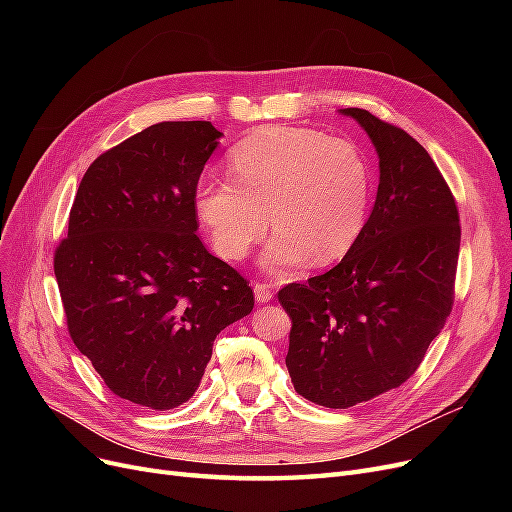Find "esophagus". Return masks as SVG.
Returning <instances> with one entry per match:
<instances>
[{
  "instance_id": "esophagus-1",
  "label": "esophagus",
  "mask_w": 512,
  "mask_h": 512,
  "mask_svg": "<svg viewBox=\"0 0 512 512\" xmlns=\"http://www.w3.org/2000/svg\"><path fill=\"white\" fill-rule=\"evenodd\" d=\"M254 297H256L258 303H269L273 299V286L256 282L254 284Z\"/></svg>"
}]
</instances>
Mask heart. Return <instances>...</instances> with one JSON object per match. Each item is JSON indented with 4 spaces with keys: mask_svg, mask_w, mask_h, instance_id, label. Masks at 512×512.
Instances as JSON below:
<instances>
[{
    "mask_svg": "<svg viewBox=\"0 0 512 512\" xmlns=\"http://www.w3.org/2000/svg\"><path fill=\"white\" fill-rule=\"evenodd\" d=\"M232 179H203L194 205L211 243L228 260L275 230L265 265L286 271L309 256H344L365 226L371 173L363 153L320 130L269 126L247 134L228 156Z\"/></svg>",
    "mask_w": 512,
    "mask_h": 512,
    "instance_id": "heart-1",
    "label": "heart"
}]
</instances>
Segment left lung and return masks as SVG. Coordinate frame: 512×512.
<instances>
[{"instance_id":"1","label":"left lung","mask_w":512,"mask_h":512,"mask_svg":"<svg viewBox=\"0 0 512 512\" xmlns=\"http://www.w3.org/2000/svg\"><path fill=\"white\" fill-rule=\"evenodd\" d=\"M380 183L359 239L339 265L280 292L292 320L286 367L294 391L352 408L404 384L453 309L459 211L421 143L363 108Z\"/></svg>"}]
</instances>
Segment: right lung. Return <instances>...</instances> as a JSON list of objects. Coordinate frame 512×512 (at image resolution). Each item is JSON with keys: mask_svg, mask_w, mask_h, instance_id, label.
Segmentation results:
<instances>
[{"mask_svg": "<svg viewBox=\"0 0 512 512\" xmlns=\"http://www.w3.org/2000/svg\"><path fill=\"white\" fill-rule=\"evenodd\" d=\"M220 136L211 121H162L104 151L55 250L74 346L149 410L185 404L215 337L254 307L250 282L196 235V185Z\"/></svg>", "mask_w": 512, "mask_h": 512, "instance_id": "1", "label": "right lung"}]
</instances>
